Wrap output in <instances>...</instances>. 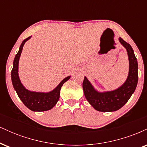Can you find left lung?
<instances>
[{
	"label": "left lung",
	"instance_id": "8db88e82",
	"mask_svg": "<svg viewBox=\"0 0 147 147\" xmlns=\"http://www.w3.org/2000/svg\"><path fill=\"white\" fill-rule=\"evenodd\" d=\"M119 41L126 48L129 61V74L125 82L115 90L99 92L84 77L83 90L86 99L95 110L101 112L119 110L129 101L137 86L138 65L134 51L129 43L124 41L121 37L119 38Z\"/></svg>",
	"mask_w": 147,
	"mask_h": 147
}]
</instances>
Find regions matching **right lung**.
<instances>
[{"instance_id": "obj_1", "label": "right lung", "mask_w": 147, "mask_h": 147, "mask_svg": "<svg viewBox=\"0 0 147 147\" xmlns=\"http://www.w3.org/2000/svg\"><path fill=\"white\" fill-rule=\"evenodd\" d=\"M31 37L29 36L22 42L20 45L19 50L15 56L13 62V68L11 72V82L18 97L25 104V106L32 111L41 112V111L50 110L56 105L60 97L61 88L63 84L70 78V76L63 79L55 89L48 92H35L25 88V87L21 83L18 75V63H19V59L23 50V45L25 42L28 41Z\"/></svg>"}]
</instances>
